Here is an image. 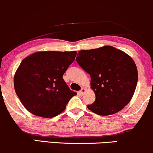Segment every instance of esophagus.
Returning <instances> with one entry per match:
<instances>
[{"mask_svg": "<svg viewBox=\"0 0 153 153\" xmlns=\"http://www.w3.org/2000/svg\"><path fill=\"white\" fill-rule=\"evenodd\" d=\"M86 92V90L85 88H82L80 90V94H81V95H83V94H84V93L85 92Z\"/></svg>", "mask_w": 153, "mask_h": 153, "instance_id": "esophagus-1", "label": "esophagus"}]
</instances>
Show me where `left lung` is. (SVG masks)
Listing matches in <instances>:
<instances>
[{
	"instance_id": "1",
	"label": "left lung",
	"mask_w": 153,
	"mask_h": 153,
	"mask_svg": "<svg viewBox=\"0 0 153 153\" xmlns=\"http://www.w3.org/2000/svg\"><path fill=\"white\" fill-rule=\"evenodd\" d=\"M76 61L91 77L95 94L93 104L87 107L98 115L121 111L133 97L138 82V70L130 56L111 46L81 50Z\"/></svg>"
}]
</instances>
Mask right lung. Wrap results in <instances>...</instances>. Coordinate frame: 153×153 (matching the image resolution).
I'll return each mask as SVG.
<instances>
[{
	"label": "right lung",
	"instance_id": "1",
	"mask_svg": "<svg viewBox=\"0 0 153 153\" xmlns=\"http://www.w3.org/2000/svg\"><path fill=\"white\" fill-rule=\"evenodd\" d=\"M77 52L39 51L24 59L14 76L15 90L23 106L44 118L57 116L76 92L69 89L63 75Z\"/></svg>",
	"mask_w": 153,
	"mask_h": 153
}]
</instances>
